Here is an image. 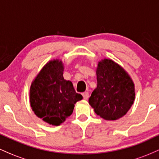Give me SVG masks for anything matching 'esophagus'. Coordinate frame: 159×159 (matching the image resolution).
Masks as SVG:
<instances>
[{
  "instance_id": "obj_1",
  "label": "esophagus",
  "mask_w": 159,
  "mask_h": 159,
  "mask_svg": "<svg viewBox=\"0 0 159 159\" xmlns=\"http://www.w3.org/2000/svg\"><path fill=\"white\" fill-rule=\"evenodd\" d=\"M82 95H83V97H84V99H86V100H87V98H89V93H87V92L84 93L82 94Z\"/></svg>"
}]
</instances>
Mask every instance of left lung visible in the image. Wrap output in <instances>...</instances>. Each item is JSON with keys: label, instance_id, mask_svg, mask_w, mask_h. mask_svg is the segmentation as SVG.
Segmentation results:
<instances>
[{"label": "left lung", "instance_id": "1", "mask_svg": "<svg viewBox=\"0 0 159 159\" xmlns=\"http://www.w3.org/2000/svg\"><path fill=\"white\" fill-rule=\"evenodd\" d=\"M96 72L97 87L93 91L89 104L104 120H116L123 117L135 97L132 78L121 66L107 58L98 61Z\"/></svg>", "mask_w": 159, "mask_h": 159}]
</instances>
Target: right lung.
I'll list each match as a JSON object with an SVG mask.
<instances>
[{
    "mask_svg": "<svg viewBox=\"0 0 159 159\" xmlns=\"http://www.w3.org/2000/svg\"><path fill=\"white\" fill-rule=\"evenodd\" d=\"M64 65L60 59L49 61L33 80L30 103L36 116L51 125H60L73 112L83 97L72 83L63 78Z\"/></svg>",
    "mask_w": 159,
    "mask_h": 159,
    "instance_id": "add662e5",
    "label": "right lung"
}]
</instances>
